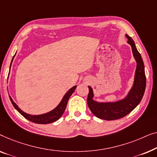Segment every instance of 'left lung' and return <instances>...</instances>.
Returning <instances> with one entry per match:
<instances>
[{
  "mask_svg": "<svg viewBox=\"0 0 157 157\" xmlns=\"http://www.w3.org/2000/svg\"><path fill=\"white\" fill-rule=\"evenodd\" d=\"M126 37L128 38V43L132 46V52L137 64L133 87L130 90L127 98L116 102L98 103L92 100L93 92L91 87H88V107L94 115L105 120H115L127 115L140 104L144 94L146 75L144 63L140 53L136 49L133 40L128 35H126Z\"/></svg>",
  "mask_w": 157,
  "mask_h": 157,
  "instance_id": "1",
  "label": "left lung"
}]
</instances>
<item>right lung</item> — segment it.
I'll return each mask as SVG.
<instances>
[{
  "instance_id": "1",
  "label": "right lung",
  "mask_w": 157,
  "mask_h": 157,
  "mask_svg": "<svg viewBox=\"0 0 157 157\" xmlns=\"http://www.w3.org/2000/svg\"><path fill=\"white\" fill-rule=\"evenodd\" d=\"M14 56H13V57H14ZM13 57L12 59L11 63L13 62ZM10 65H11V64H10ZM76 87L77 86H74L73 87H72L71 89H70L69 91L65 94V96L63 97L61 102L59 104V105L57 106L56 109L52 110L51 112H48V113L41 114V115H30V114H28L27 113H25V112H23L18 107H17L16 104L13 101L12 98H10V97H9V98L13 104V107H14L15 109L19 112V113L22 114V115H23L25 119H27V120L30 121V122L36 123V124H49V123L56 122V121H57V120H59V119L60 118V117L63 115V114L64 113V112H65V108L67 107L68 100H69L70 96L72 95V94L75 92V90L76 89Z\"/></svg>"
}]
</instances>
